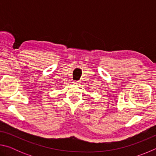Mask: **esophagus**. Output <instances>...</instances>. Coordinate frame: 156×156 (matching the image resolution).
<instances>
[{"label": "esophagus", "mask_w": 156, "mask_h": 156, "mask_svg": "<svg viewBox=\"0 0 156 156\" xmlns=\"http://www.w3.org/2000/svg\"><path fill=\"white\" fill-rule=\"evenodd\" d=\"M80 82L78 81V80H74L73 82V83L74 84H80Z\"/></svg>", "instance_id": "obj_1"}]
</instances>
